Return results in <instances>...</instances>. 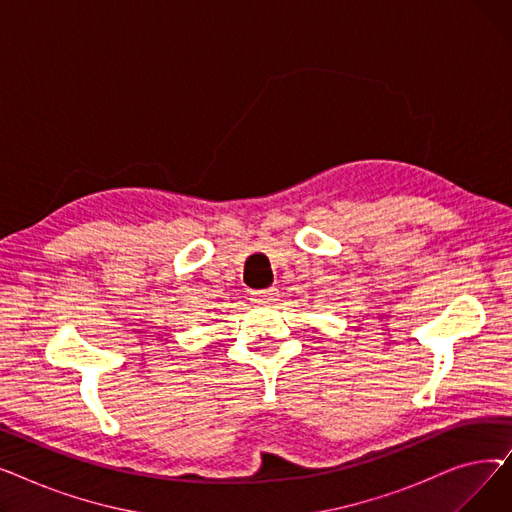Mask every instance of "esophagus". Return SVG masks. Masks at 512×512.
<instances>
[{
  "label": "esophagus",
  "mask_w": 512,
  "mask_h": 512,
  "mask_svg": "<svg viewBox=\"0 0 512 512\" xmlns=\"http://www.w3.org/2000/svg\"><path fill=\"white\" fill-rule=\"evenodd\" d=\"M253 301L257 305H274L278 301V290L276 288H265L253 292Z\"/></svg>",
  "instance_id": "1"
}]
</instances>
